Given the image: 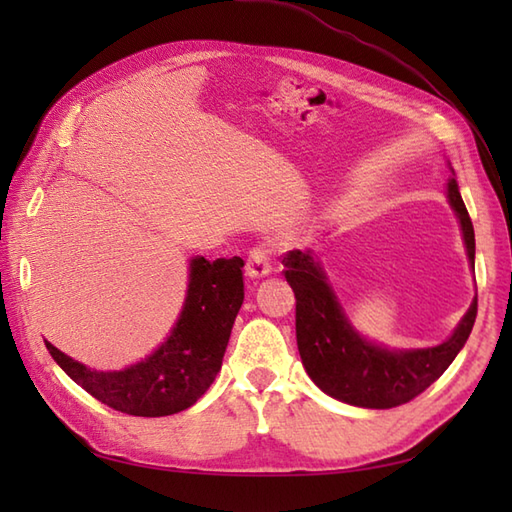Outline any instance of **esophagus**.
<instances>
[{"label": "esophagus", "mask_w": 512, "mask_h": 512, "mask_svg": "<svg viewBox=\"0 0 512 512\" xmlns=\"http://www.w3.org/2000/svg\"><path fill=\"white\" fill-rule=\"evenodd\" d=\"M270 273V255L266 248H253L246 259V275L250 279L266 277Z\"/></svg>", "instance_id": "obj_1"}]
</instances>
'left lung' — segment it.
Masks as SVG:
<instances>
[{"instance_id": "1", "label": "left lung", "mask_w": 512, "mask_h": 512, "mask_svg": "<svg viewBox=\"0 0 512 512\" xmlns=\"http://www.w3.org/2000/svg\"><path fill=\"white\" fill-rule=\"evenodd\" d=\"M447 198L458 215L466 255L475 268V231L455 178H449ZM284 266L286 281L297 299V345L303 367L325 394L354 407L391 409L420 396L447 372L477 317L475 297L444 343L424 350H387L352 328L310 250H290Z\"/></svg>"}]
</instances>
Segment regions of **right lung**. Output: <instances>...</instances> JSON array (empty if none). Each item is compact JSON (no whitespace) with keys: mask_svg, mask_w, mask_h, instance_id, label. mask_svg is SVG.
I'll use <instances>...</instances> for the list:
<instances>
[{"mask_svg":"<svg viewBox=\"0 0 512 512\" xmlns=\"http://www.w3.org/2000/svg\"><path fill=\"white\" fill-rule=\"evenodd\" d=\"M244 259H191L189 290L167 341L121 372H96L46 341L50 356L76 385L129 416H171L211 387L244 303Z\"/></svg>","mask_w":512,"mask_h":512,"instance_id":"obj_1","label":"right lung"}]
</instances>
